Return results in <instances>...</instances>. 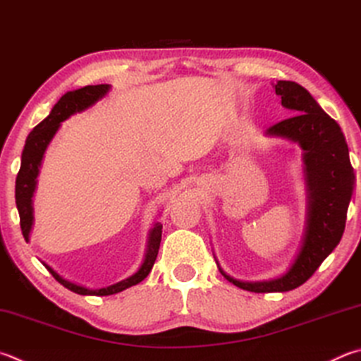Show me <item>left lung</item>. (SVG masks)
Masks as SVG:
<instances>
[{
	"label": "left lung",
	"instance_id": "1",
	"mask_svg": "<svg viewBox=\"0 0 361 361\" xmlns=\"http://www.w3.org/2000/svg\"><path fill=\"white\" fill-rule=\"evenodd\" d=\"M274 90L281 96V104L297 115L268 128L267 135L284 137L303 148L307 222L303 246L284 276L262 283H243L219 268L228 283L255 293L293 290L312 276L343 237L355 181L349 148L339 124L320 109L301 85L279 80Z\"/></svg>",
	"mask_w": 361,
	"mask_h": 361
}]
</instances>
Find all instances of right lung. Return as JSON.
<instances>
[{
  "mask_svg": "<svg viewBox=\"0 0 361 361\" xmlns=\"http://www.w3.org/2000/svg\"><path fill=\"white\" fill-rule=\"evenodd\" d=\"M109 90H110V85H88V87H83L80 90L68 91V93L61 96V99L55 104V107L51 109L50 115L45 118L44 121L39 123L37 126L30 133L22 153V166H20V170H18L17 180H16V203H17L18 214H20V227H22V233L25 240L30 238V231L32 226L31 197L36 189V178L39 173V167H41V161L44 158L45 148H47L50 140L54 139V135L58 130V128H60L61 121L68 120V118L71 115H74L75 112H82V110L93 106L96 101H99L102 96L107 94ZM161 235H162V226L158 222V224L153 227L152 233H149L147 255L142 267L139 268V271L133 274V276H129L128 279L121 281V283L104 287V289L91 290V289H85L82 286L72 284L69 281L63 279L56 271L51 270L49 265L45 264L44 265L58 283L78 295H96V297L114 295L128 289L130 286L139 284L140 281H143L148 276V273L152 271V268L154 265L156 257H158Z\"/></svg>",
  "mask_w": 361,
  "mask_h": 361,
  "instance_id": "obj_1",
  "label": "right lung"
}]
</instances>
